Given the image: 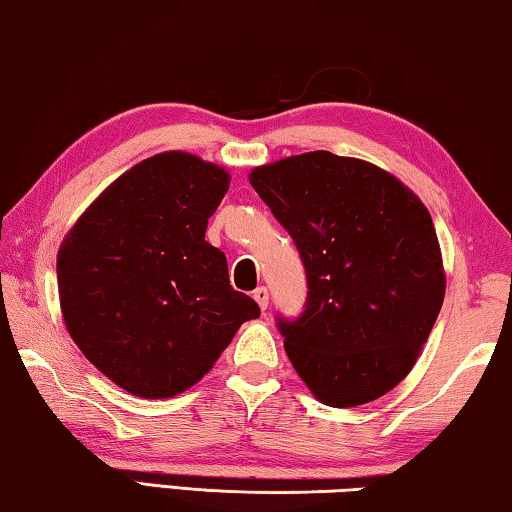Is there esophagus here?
Returning a JSON list of instances; mask_svg holds the SVG:
<instances>
[{
	"instance_id": "34e87169",
	"label": "esophagus",
	"mask_w": 512,
	"mask_h": 512,
	"mask_svg": "<svg viewBox=\"0 0 512 512\" xmlns=\"http://www.w3.org/2000/svg\"><path fill=\"white\" fill-rule=\"evenodd\" d=\"M253 298H255V302H257L259 309H262V311L268 307V291H266V287H257L253 291Z\"/></svg>"
}]
</instances>
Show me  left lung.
<instances>
[{"instance_id": "1", "label": "left lung", "mask_w": 512, "mask_h": 512, "mask_svg": "<svg viewBox=\"0 0 512 512\" xmlns=\"http://www.w3.org/2000/svg\"><path fill=\"white\" fill-rule=\"evenodd\" d=\"M248 180L289 230L307 271L305 314L280 320L291 366L334 409L393 391L445 300L427 207L391 171L329 151L262 164Z\"/></svg>"}]
</instances>
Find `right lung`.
I'll return each mask as SVG.
<instances>
[{
  "instance_id": "obj_1",
  "label": "right lung",
  "mask_w": 512,
  "mask_h": 512,
  "mask_svg": "<svg viewBox=\"0 0 512 512\" xmlns=\"http://www.w3.org/2000/svg\"><path fill=\"white\" fill-rule=\"evenodd\" d=\"M230 173L187 151L151 155L110 183L58 248L65 327L126 393L167 400L212 370L259 316L205 241Z\"/></svg>"
}]
</instances>
